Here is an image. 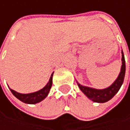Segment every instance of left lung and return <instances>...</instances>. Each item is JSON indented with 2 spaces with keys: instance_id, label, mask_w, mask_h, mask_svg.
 <instances>
[{
  "instance_id": "obj_1",
  "label": "left lung",
  "mask_w": 130,
  "mask_h": 130,
  "mask_svg": "<svg viewBox=\"0 0 130 130\" xmlns=\"http://www.w3.org/2000/svg\"><path fill=\"white\" fill-rule=\"evenodd\" d=\"M121 54H122V58H121L122 65L120 68V72L117 78L115 79V81L107 88H105L103 89H97L91 88L89 86H83L76 81L77 85L79 88L80 89V90L92 101L97 102V103L107 102L113 97L120 90L123 83L125 72H126V63H125V58H124L123 50L121 51Z\"/></svg>"
}]
</instances>
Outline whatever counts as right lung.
Wrapping results in <instances>:
<instances>
[{"label":"right lung","mask_w":130,"mask_h":130,"mask_svg":"<svg viewBox=\"0 0 130 130\" xmlns=\"http://www.w3.org/2000/svg\"><path fill=\"white\" fill-rule=\"evenodd\" d=\"M53 74L54 73H52L48 83L46 84V86L42 88L41 89L32 92V93H28V94H22V93H19L14 90H13L12 89L9 88L10 92L13 93V95L18 98L20 101L26 103V104H37L40 101H41L42 100H44L45 98L47 96L50 89L52 86V80H53Z\"/></svg>","instance_id":"obj_1"}]
</instances>
